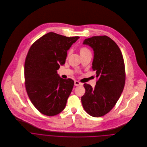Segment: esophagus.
Here are the masks:
<instances>
[{
  "label": "esophagus",
  "mask_w": 147,
  "mask_h": 147,
  "mask_svg": "<svg viewBox=\"0 0 147 147\" xmlns=\"http://www.w3.org/2000/svg\"><path fill=\"white\" fill-rule=\"evenodd\" d=\"M82 84L81 82H80L78 81H74V85L75 86H79V85H81Z\"/></svg>",
  "instance_id": "esophagus-1"
}]
</instances>
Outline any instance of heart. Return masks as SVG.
<instances>
[{
  "label": "heart",
  "instance_id": "obj_1",
  "mask_svg": "<svg viewBox=\"0 0 147 147\" xmlns=\"http://www.w3.org/2000/svg\"><path fill=\"white\" fill-rule=\"evenodd\" d=\"M80 54H81V56H83V55H85L86 54L91 53L90 51L86 47H81L80 49Z\"/></svg>",
  "mask_w": 147,
  "mask_h": 147
}]
</instances>
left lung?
<instances>
[{
    "label": "left lung",
    "mask_w": 147,
    "mask_h": 147,
    "mask_svg": "<svg viewBox=\"0 0 147 147\" xmlns=\"http://www.w3.org/2000/svg\"><path fill=\"white\" fill-rule=\"evenodd\" d=\"M83 44L94 51L92 69L98 80L94 88L84 84L85 93L81 102L88 114L100 117L113 109L123 90L126 78L123 58L118 45L107 36L86 38Z\"/></svg>",
    "instance_id": "8db88e82"
}]
</instances>
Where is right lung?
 Here are the masks:
<instances>
[{
  "mask_svg": "<svg viewBox=\"0 0 147 147\" xmlns=\"http://www.w3.org/2000/svg\"><path fill=\"white\" fill-rule=\"evenodd\" d=\"M79 38L49 32L29 48L24 66L25 88L33 106L45 115H56L66 105L74 82L61 78L57 70L65 63L67 51Z\"/></svg>",
  "mask_w": 147,
  "mask_h": 147,
  "instance_id": "add662e5",
  "label": "right lung"
}]
</instances>
